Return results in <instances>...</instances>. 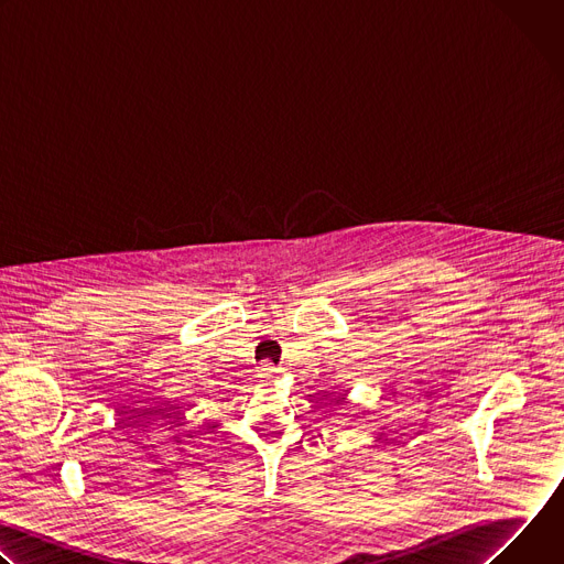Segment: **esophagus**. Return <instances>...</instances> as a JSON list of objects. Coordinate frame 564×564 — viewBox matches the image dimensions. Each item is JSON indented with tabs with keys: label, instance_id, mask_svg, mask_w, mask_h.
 <instances>
[{
	"label": "esophagus",
	"instance_id": "esophagus-1",
	"mask_svg": "<svg viewBox=\"0 0 564 564\" xmlns=\"http://www.w3.org/2000/svg\"><path fill=\"white\" fill-rule=\"evenodd\" d=\"M257 372H259V377H261V379L272 381V379H276V377H279L281 368H276V366H274V364H270V361H263V364L257 368Z\"/></svg>",
	"mask_w": 564,
	"mask_h": 564
}]
</instances>
